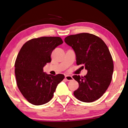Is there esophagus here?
Here are the masks:
<instances>
[{
  "instance_id": "obj_1",
  "label": "esophagus",
  "mask_w": 128,
  "mask_h": 128,
  "mask_svg": "<svg viewBox=\"0 0 128 128\" xmlns=\"http://www.w3.org/2000/svg\"><path fill=\"white\" fill-rule=\"evenodd\" d=\"M65 78H66V80L68 81H71V80H73L72 77L71 76H70V75L65 76Z\"/></svg>"
}]
</instances>
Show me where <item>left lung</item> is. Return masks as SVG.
Returning a JSON list of instances; mask_svg holds the SVG:
<instances>
[{"instance_id": "8db88e82", "label": "left lung", "mask_w": 128, "mask_h": 128, "mask_svg": "<svg viewBox=\"0 0 128 128\" xmlns=\"http://www.w3.org/2000/svg\"><path fill=\"white\" fill-rule=\"evenodd\" d=\"M64 42L74 50L76 64L88 70L86 76H72L79 87L74 95L81 102H91L104 95L114 71L112 58L106 44L98 36L88 33L70 35Z\"/></svg>"}]
</instances>
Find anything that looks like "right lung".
<instances>
[{
  "label": "right lung",
  "instance_id": "right-lung-1",
  "mask_svg": "<svg viewBox=\"0 0 128 128\" xmlns=\"http://www.w3.org/2000/svg\"><path fill=\"white\" fill-rule=\"evenodd\" d=\"M63 40L59 37H41L26 42L15 62L16 85L29 102L40 105L49 102L58 84L64 78L62 74H47L43 67L51 61L52 50Z\"/></svg>",
  "mask_w": 128,
  "mask_h": 128
}]
</instances>
